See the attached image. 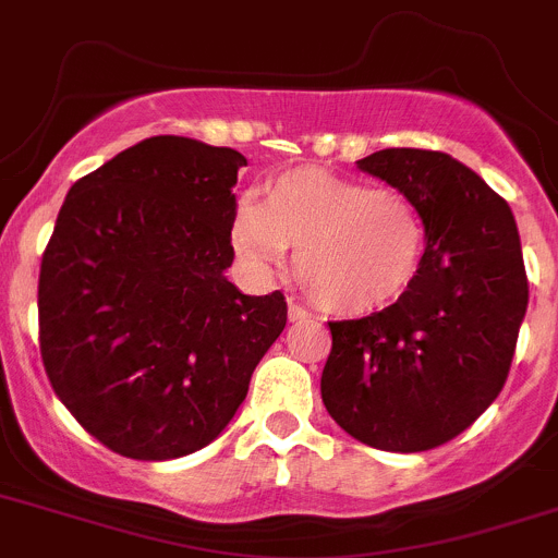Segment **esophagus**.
<instances>
[{
	"instance_id": "34e87169",
	"label": "esophagus",
	"mask_w": 558,
	"mask_h": 558,
	"mask_svg": "<svg viewBox=\"0 0 558 558\" xmlns=\"http://www.w3.org/2000/svg\"><path fill=\"white\" fill-rule=\"evenodd\" d=\"M288 317H290V323L306 320V317H310V310H306V306H301V304H295V301H290V304H288Z\"/></svg>"
}]
</instances>
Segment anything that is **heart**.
<instances>
[{
  "instance_id": "b5f03b06",
  "label": "heart",
  "mask_w": 558,
  "mask_h": 558,
  "mask_svg": "<svg viewBox=\"0 0 558 558\" xmlns=\"http://www.w3.org/2000/svg\"><path fill=\"white\" fill-rule=\"evenodd\" d=\"M232 246L254 270L282 265L312 301L337 315H367L400 299L422 268L427 232L416 205L395 191L304 167L263 185V203L243 199L232 216Z\"/></svg>"
}]
</instances>
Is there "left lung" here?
<instances>
[{"mask_svg":"<svg viewBox=\"0 0 558 558\" xmlns=\"http://www.w3.org/2000/svg\"><path fill=\"white\" fill-rule=\"evenodd\" d=\"M359 169L416 205L427 248L395 304L328 323L323 405L355 441L424 452L471 427L504 389L529 304L521 235L501 196L447 153L389 147Z\"/></svg>","mask_w":558,"mask_h":558,"instance_id":"obj_1","label":"left lung"}]
</instances>
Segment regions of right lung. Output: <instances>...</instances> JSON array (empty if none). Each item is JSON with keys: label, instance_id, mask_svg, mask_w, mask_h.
Instances as JSON below:
<instances>
[{"label": "right lung", "instance_id": "right-lung-1", "mask_svg": "<svg viewBox=\"0 0 558 558\" xmlns=\"http://www.w3.org/2000/svg\"><path fill=\"white\" fill-rule=\"evenodd\" d=\"M246 158L150 136L71 185L40 263L37 326L51 389L93 438L134 460L208 447L288 323L279 290L225 270Z\"/></svg>", "mask_w": 558, "mask_h": 558}]
</instances>
